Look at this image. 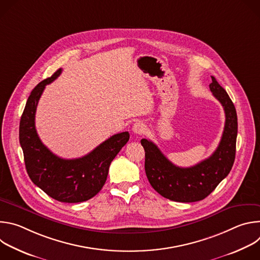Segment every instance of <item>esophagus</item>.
Here are the masks:
<instances>
[{"label":"esophagus","mask_w":260,"mask_h":260,"mask_svg":"<svg viewBox=\"0 0 260 260\" xmlns=\"http://www.w3.org/2000/svg\"><path fill=\"white\" fill-rule=\"evenodd\" d=\"M145 129V125L141 122V121H137L133 124V127H132V131L134 134H137V135H140L144 132Z\"/></svg>","instance_id":"34e87169"}]
</instances>
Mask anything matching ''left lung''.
<instances>
[{"label": "left lung", "mask_w": 260, "mask_h": 260, "mask_svg": "<svg viewBox=\"0 0 260 260\" xmlns=\"http://www.w3.org/2000/svg\"><path fill=\"white\" fill-rule=\"evenodd\" d=\"M209 85L225 113L224 131L214 153L190 168L172 164L151 141L142 139L145 150V172L151 186L164 198L174 202L193 203L207 198L231 172L236 157L238 135L237 111L230 95L211 76Z\"/></svg>", "instance_id": "1"}]
</instances>
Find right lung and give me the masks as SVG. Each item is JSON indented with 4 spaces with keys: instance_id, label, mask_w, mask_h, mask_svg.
<instances>
[{
    "instance_id": "right-lung-1",
    "label": "right lung",
    "mask_w": 260,
    "mask_h": 260,
    "mask_svg": "<svg viewBox=\"0 0 260 260\" xmlns=\"http://www.w3.org/2000/svg\"><path fill=\"white\" fill-rule=\"evenodd\" d=\"M60 73L61 69H58L31 90L20 118L19 143L26 172L35 185L58 202L81 203L103 188L110 164L129 140V134L123 132L110 137L80 158L63 159L53 154L37 134L35 115L45 86Z\"/></svg>"
}]
</instances>
